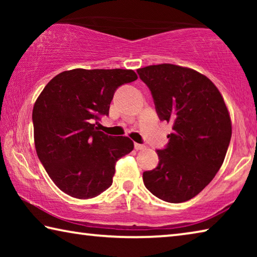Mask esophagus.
I'll return each mask as SVG.
<instances>
[{"mask_svg": "<svg viewBox=\"0 0 257 257\" xmlns=\"http://www.w3.org/2000/svg\"><path fill=\"white\" fill-rule=\"evenodd\" d=\"M146 146L144 144H138V143H135V150L136 151H141V150H145Z\"/></svg>", "mask_w": 257, "mask_h": 257, "instance_id": "obj_1", "label": "esophagus"}]
</instances>
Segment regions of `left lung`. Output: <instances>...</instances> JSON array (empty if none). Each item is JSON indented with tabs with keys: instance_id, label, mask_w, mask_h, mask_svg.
Instances as JSON below:
<instances>
[{
	"instance_id": "1",
	"label": "left lung",
	"mask_w": 257,
	"mask_h": 257,
	"mask_svg": "<svg viewBox=\"0 0 257 257\" xmlns=\"http://www.w3.org/2000/svg\"><path fill=\"white\" fill-rule=\"evenodd\" d=\"M151 90L161 121L172 123L159 164L143 173L147 189L162 201H189L210 184L227 154L231 121L222 95L202 73L170 63L137 70Z\"/></svg>"
}]
</instances>
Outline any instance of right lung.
Listing matches in <instances>:
<instances>
[{"instance_id": "obj_1", "label": "right lung", "mask_w": 257, "mask_h": 257, "mask_svg": "<svg viewBox=\"0 0 257 257\" xmlns=\"http://www.w3.org/2000/svg\"><path fill=\"white\" fill-rule=\"evenodd\" d=\"M137 79L123 69H73L55 76L33 108L35 147L47 175L72 197L98 196L112 185L115 163L134 150L128 137L99 132L120 86Z\"/></svg>"}]
</instances>
